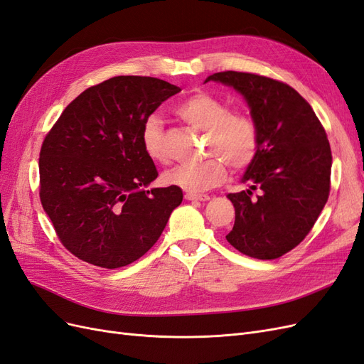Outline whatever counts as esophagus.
I'll return each mask as SVG.
<instances>
[{
    "mask_svg": "<svg viewBox=\"0 0 364 364\" xmlns=\"http://www.w3.org/2000/svg\"><path fill=\"white\" fill-rule=\"evenodd\" d=\"M186 200H197V202H206L209 200L208 194H193V193H186L185 194Z\"/></svg>",
    "mask_w": 364,
    "mask_h": 364,
    "instance_id": "1",
    "label": "esophagus"
}]
</instances>
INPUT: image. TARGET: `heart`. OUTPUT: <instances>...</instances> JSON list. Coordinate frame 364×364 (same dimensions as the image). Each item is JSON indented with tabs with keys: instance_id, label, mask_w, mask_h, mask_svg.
<instances>
[{
	"instance_id": "heart-1",
	"label": "heart",
	"mask_w": 364,
	"mask_h": 364,
	"mask_svg": "<svg viewBox=\"0 0 364 364\" xmlns=\"http://www.w3.org/2000/svg\"><path fill=\"white\" fill-rule=\"evenodd\" d=\"M178 114L191 127L206 132V155L202 162L178 164L162 174L167 185L188 193H202L218 185L226 176V162L235 170L246 168L258 151V127L255 119L243 112H230L217 97L197 92L176 106ZM142 149L155 162H167L164 129L156 115H150L141 130Z\"/></svg>"
}]
</instances>
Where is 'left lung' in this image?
I'll list each match as a JSON object with an SVG mask.
<instances>
[{
    "label": "left lung",
    "mask_w": 364,
    "mask_h": 364,
    "mask_svg": "<svg viewBox=\"0 0 364 364\" xmlns=\"http://www.w3.org/2000/svg\"><path fill=\"white\" fill-rule=\"evenodd\" d=\"M243 95L258 127V151L241 178L250 186L228 194L235 223L226 240L258 259H274L310 232L329 196L331 147L311 106L291 86L250 73L206 77ZM258 189L260 194L252 198Z\"/></svg>",
    "instance_id": "1"
}]
</instances>
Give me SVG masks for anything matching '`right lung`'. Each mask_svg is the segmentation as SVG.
<instances>
[{
  "label": "right lung",
  "instance_id": "obj_1",
  "mask_svg": "<svg viewBox=\"0 0 364 364\" xmlns=\"http://www.w3.org/2000/svg\"><path fill=\"white\" fill-rule=\"evenodd\" d=\"M178 92L155 77H112L73 100L43 139L41 202L77 258L127 266L156 243L182 203L178 186L147 190L158 171L141 141L144 121Z\"/></svg>",
  "mask_w": 364,
  "mask_h": 364
}]
</instances>
